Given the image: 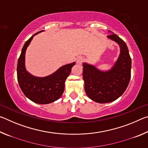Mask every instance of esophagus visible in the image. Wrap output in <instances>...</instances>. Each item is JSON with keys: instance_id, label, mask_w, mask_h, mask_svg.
Instances as JSON below:
<instances>
[{"instance_id": "34e87169", "label": "esophagus", "mask_w": 148, "mask_h": 148, "mask_svg": "<svg viewBox=\"0 0 148 148\" xmlns=\"http://www.w3.org/2000/svg\"><path fill=\"white\" fill-rule=\"evenodd\" d=\"M83 61H84V58L82 57H77L76 59V62H77V64H81Z\"/></svg>"}]
</instances>
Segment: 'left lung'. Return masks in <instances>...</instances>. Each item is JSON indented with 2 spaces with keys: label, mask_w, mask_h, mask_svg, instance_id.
Returning a JSON list of instances; mask_svg holds the SVG:
<instances>
[{
  "label": "left lung",
  "mask_w": 148,
  "mask_h": 148,
  "mask_svg": "<svg viewBox=\"0 0 148 148\" xmlns=\"http://www.w3.org/2000/svg\"><path fill=\"white\" fill-rule=\"evenodd\" d=\"M111 32L108 38L119 45L120 53L112 68L101 71L95 65L83 62L85 91L90 99L98 103L116 101L123 94L131 79V59L128 47L119 37Z\"/></svg>",
  "instance_id": "8db88e82"
}]
</instances>
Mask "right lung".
I'll return each instance as SVG.
<instances>
[{"mask_svg": "<svg viewBox=\"0 0 148 148\" xmlns=\"http://www.w3.org/2000/svg\"><path fill=\"white\" fill-rule=\"evenodd\" d=\"M43 31L34 34L25 43L17 62V76L20 88L27 98L35 103L47 104L56 101L62 96L65 80L76 62L63 65L47 76L37 77L29 73L25 67L26 50L35 35Z\"/></svg>", "mask_w": 148, "mask_h": 148, "instance_id": "1", "label": "right lung"}]
</instances>
